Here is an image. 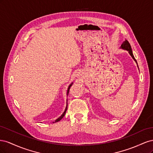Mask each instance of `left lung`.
Here are the masks:
<instances>
[{
  "label": "left lung",
  "instance_id": "8db88e82",
  "mask_svg": "<svg viewBox=\"0 0 153 153\" xmlns=\"http://www.w3.org/2000/svg\"><path fill=\"white\" fill-rule=\"evenodd\" d=\"M120 48L125 50H127L128 52V53H129V55H131V57L133 58V59L136 62V63H137V61H136V59H135V57H134V55H133V52H132V50H131V45H130V44L129 43V42H128V41L126 39H125V40L123 41V43L121 44V47H120ZM137 66H138V65H137Z\"/></svg>",
  "mask_w": 153,
  "mask_h": 153
}]
</instances>
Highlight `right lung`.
<instances>
[{
  "mask_svg": "<svg viewBox=\"0 0 153 153\" xmlns=\"http://www.w3.org/2000/svg\"><path fill=\"white\" fill-rule=\"evenodd\" d=\"M73 82H72L71 84L69 85V86H68V91H67V95H68V94H69V89H70V87H71V86L73 85ZM67 108H68V103H67V105H66V108H65V110H64V112L62 113V114L61 115V116H60L59 117H58L56 120H55V122H53V123H57V122H58V121H59L60 120H61L62 118H63V117L64 116V115H65V114H66V110H67Z\"/></svg>",
  "mask_w": 153,
  "mask_h": 153,
  "instance_id": "right-lung-1",
  "label": "right lung"
}]
</instances>
